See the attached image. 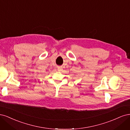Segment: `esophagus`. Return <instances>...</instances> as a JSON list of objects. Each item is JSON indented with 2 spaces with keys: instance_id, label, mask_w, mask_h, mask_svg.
Segmentation results:
<instances>
[{
  "instance_id": "1",
  "label": "esophagus",
  "mask_w": 130,
  "mask_h": 130,
  "mask_svg": "<svg viewBox=\"0 0 130 130\" xmlns=\"http://www.w3.org/2000/svg\"><path fill=\"white\" fill-rule=\"evenodd\" d=\"M61 70V67H58V71H60Z\"/></svg>"
}]
</instances>
